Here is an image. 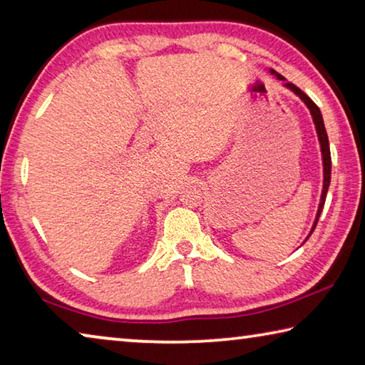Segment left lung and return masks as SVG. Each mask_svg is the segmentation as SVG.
<instances>
[{
    "label": "left lung",
    "mask_w": 365,
    "mask_h": 365,
    "mask_svg": "<svg viewBox=\"0 0 365 365\" xmlns=\"http://www.w3.org/2000/svg\"><path fill=\"white\" fill-rule=\"evenodd\" d=\"M272 76H275L277 80H282L283 86L288 88L289 91H293V93L299 98V100L306 104V108L309 109V113H311L312 117V122L314 125H316V132H317V138H319V145H320V153H322V165H324V185H322V195H320V201H319V209H317V214H316V220H314L311 232H309L307 238L311 237V233L314 232V228H316L319 217H320V212H322L324 205H325V197H327V191H329L330 187V175H331V158H330V145H329V137H327V130H325V125H324V119H322V113H320V109L317 108V104L314 103L311 98H309L304 91H301L298 86L287 82V78L280 76V73H277L275 71L270 69ZM306 238V240H307ZM304 240V242H306Z\"/></svg>",
    "instance_id": "8db88e82"
}]
</instances>
